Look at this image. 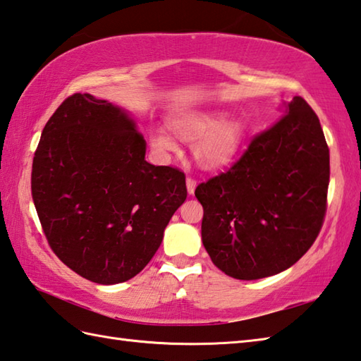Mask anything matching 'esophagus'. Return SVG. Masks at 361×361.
Instances as JSON below:
<instances>
[{"label": "esophagus", "instance_id": "esophagus-1", "mask_svg": "<svg viewBox=\"0 0 361 361\" xmlns=\"http://www.w3.org/2000/svg\"><path fill=\"white\" fill-rule=\"evenodd\" d=\"M186 186H188L189 195H192L194 190H195V186H197V181L194 178H190V176H188V178H186Z\"/></svg>", "mask_w": 361, "mask_h": 361}]
</instances>
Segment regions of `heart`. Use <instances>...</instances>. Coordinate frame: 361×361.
<instances>
[{"mask_svg": "<svg viewBox=\"0 0 361 361\" xmlns=\"http://www.w3.org/2000/svg\"><path fill=\"white\" fill-rule=\"evenodd\" d=\"M226 118V113L217 110L181 113L171 121L173 132L186 141H195L194 158L204 171H219L228 166L240 149L243 127L239 121ZM150 144L158 152L178 149L175 136L164 127L150 132Z\"/></svg>", "mask_w": 361, "mask_h": 361, "instance_id": "b5f03b06", "label": "heart"}]
</instances>
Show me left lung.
Masks as SVG:
<instances>
[{"instance_id": "obj_1", "label": "left lung", "mask_w": 361, "mask_h": 361, "mask_svg": "<svg viewBox=\"0 0 361 361\" xmlns=\"http://www.w3.org/2000/svg\"><path fill=\"white\" fill-rule=\"evenodd\" d=\"M257 135L226 172L202 183V240L219 270L252 281L301 259L323 226L329 147L319 119L302 97Z\"/></svg>"}]
</instances>
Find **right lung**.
Here are the masks:
<instances>
[{
    "label": "right lung",
    "mask_w": 361,
    "mask_h": 361,
    "mask_svg": "<svg viewBox=\"0 0 361 361\" xmlns=\"http://www.w3.org/2000/svg\"><path fill=\"white\" fill-rule=\"evenodd\" d=\"M30 188L52 251L102 286L150 262L188 197L185 173L145 161L135 119L88 93L68 97L46 122Z\"/></svg>",
    "instance_id": "obj_1"
}]
</instances>
